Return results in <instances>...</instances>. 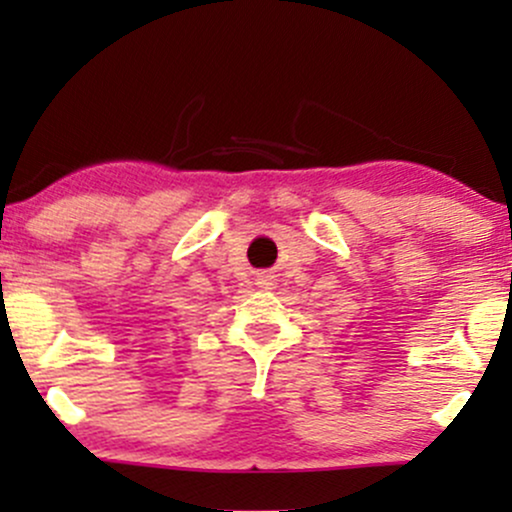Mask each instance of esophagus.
Here are the masks:
<instances>
[{"instance_id": "obj_1", "label": "esophagus", "mask_w": 512, "mask_h": 512, "mask_svg": "<svg viewBox=\"0 0 512 512\" xmlns=\"http://www.w3.org/2000/svg\"><path fill=\"white\" fill-rule=\"evenodd\" d=\"M274 274L272 272H260L257 274V286H262V289H274Z\"/></svg>"}]
</instances>
